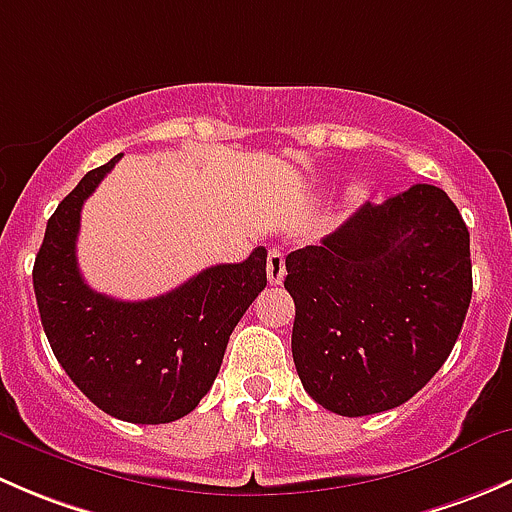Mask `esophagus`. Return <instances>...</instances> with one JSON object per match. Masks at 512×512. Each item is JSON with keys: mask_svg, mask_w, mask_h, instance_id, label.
Segmentation results:
<instances>
[{"mask_svg": "<svg viewBox=\"0 0 512 512\" xmlns=\"http://www.w3.org/2000/svg\"><path fill=\"white\" fill-rule=\"evenodd\" d=\"M267 280L270 285H282L285 280V255L280 250L267 252Z\"/></svg>", "mask_w": 512, "mask_h": 512, "instance_id": "obj_1", "label": "esophagus"}]
</instances>
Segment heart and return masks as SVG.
<instances>
[{
  "instance_id": "heart-1",
  "label": "heart",
  "mask_w": 512,
  "mask_h": 512,
  "mask_svg": "<svg viewBox=\"0 0 512 512\" xmlns=\"http://www.w3.org/2000/svg\"><path fill=\"white\" fill-rule=\"evenodd\" d=\"M349 198H352V200L359 198V188H349Z\"/></svg>"
}]
</instances>
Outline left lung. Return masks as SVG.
<instances>
[{
  "mask_svg": "<svg viewBox=\"0 0 512 512\" xmlns=\"http://www.w3.org/2000/svg\"><path fill=\"white\" fill-rule=\"evenodd\" d=\"M285 265L294 366L339 416L406 404L448 359L471 304V235L436 185L364 203Z\"/></svg>",
  "mask_w": 512,
  "mask_h": 512,
  "instance_id": "left-lung-1",
  "label": "left lung"
}]
</instances>
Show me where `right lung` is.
Masks as SVG:
<instances>
[{"label": "right lung", "mask_w": 512, "mask_h": 512, "mask_svg": "<svg viewBox=\"0 0 512 512\" xmlns=\"http://www.w3.org/2000/svg\"><path fill=\"white\" fill-rule=\"evenodd\" d=\"M121 156L89 170L54 210L34 260V294L51 352L89 401L121 421L170 423L213 386L232 329L267 285V250L143 302L94 292L76 262L81 208Z\"/></svg>", "instance_id": "right-lung-1"}]
</instances>
